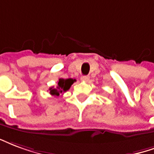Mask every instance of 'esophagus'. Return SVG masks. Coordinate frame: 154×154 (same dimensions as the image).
I'll return each instance as SVG.
<instances>
[{"label":"esophagus","mask_w":154,"mask_h":154,"mask_svg":"<svg viewBox=\"0 0 154 154\" xmlns=\"http://www.w3.org/2000/svg\"><path fill=\"white\" fill-rule=\"evenodd\" d=\"M80 79H81L82 81H84V82H88V80H89V76L88 75L82 76L81 78H80Z\"/></svg>","instance_id":"obj_1"}]
</instances>
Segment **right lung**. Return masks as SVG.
<instances>
[{"instance_id": "add662e5", "label": "right lung", "mask_w": 154, "mask_h": 154, "mask_svg": "<svg viewBox=\"0 0 154 154\" xmlns=\"http://www.w3.org/2000/svg\"><path fill=\"white\" fill-rule=\"evenodd\" d=\"M74 82H75V79H66L61 78L59 79L57 88L51 87L49 88L50 94L55 97H58L60 94H62L64 92L69 90L70 86L74 84Z\"/></svg>"}]
</instances>
